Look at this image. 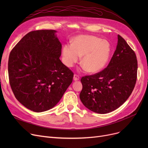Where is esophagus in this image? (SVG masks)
<instances>
[{"label":"esophagus","mask_w":148,"mask_h":148,"mask_svg":"<svg viewBox=\"0 0 148 148\" xmlns=\"http://www.w3.org/2000/svg\"><path fill=\"white\" fill-rule=\"evenodd\" d=\"M80 79V77L79 75H78L77 74H74V81H77V80H79Z\"/></svg>","instance_id":"obj_1"}]
</instances>
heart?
Listing matches in <instances>:
<instances>
[{
  "label": "heart",
  "mask_w": 148,
  "mask_h": 148,
  "mask_svg": "<svg viewBox=\"0 0 148 148\" xmlns=\"http://www.w3.org/2000/svg\"><path fill=\"white\" fill-rule=\"evenodd\" d=\"M112 47L107 40L92 35H80L75 38L72 44H65L62 50L64 64L72 66L82 56L81 64L86 71L98 73L109 61Z\"/></svg>",
  "instance_id": "heart-1"
}]
</instances>
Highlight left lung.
Listing matches in <instances>:
<instances>
[{
  "label": "left lung",
  "mask_w": 148,
  "mask_h": 148,
  "mask_svg": "<svg viewBox=\"0 0 148 148\" xmlns=\"http://www.w3.org/2000/svg\"><path fill=\"white\" fill-rule=\"evenodd\" d=\"M118 45L107 66L94 75L82 77L80 98L90 110L100 114L122 106L131 94L137 80V60L126 41L118 35Z\"/></svg>",
  "instance_id": "8db88e82"
}]
</instances>
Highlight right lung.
<instances>
[{"mask_svg":"<svg viewBox=\"0 0 148 148\" xmlns=\"http://www.w3.org/2000/svg\"><path fill=\"white\" fill-rule=\"evenodd\" d=\"M54 30L30 32L15 45L8 60L14 95L28 109L42 112L55 106L74 73L60 61L62 44Z\"/></svg>","mask_w":148,"mask_h":148,"instance_id":"add662e5","label":"right lung"}]
</instances>
